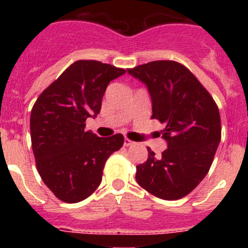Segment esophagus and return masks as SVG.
I'll list each match as a JSON object with an SVG mask.
<instances>
[{
	"instance_id": "obj_1",
	"label": "esophagus",
	"mask_w": 248,
	"mask_h": 248,
	"mask_svg": "<svg viewBox=\"0 0 248 248\" xmlns=\"http://www.w3.org/2000/svg\"><path fill=\"white\" fill-rule=\"evenodd\" d=\"M134 144V142L133 141H132V140H129V139H124V146H132V145H133Z\"/></svg>"
}]
</instances>
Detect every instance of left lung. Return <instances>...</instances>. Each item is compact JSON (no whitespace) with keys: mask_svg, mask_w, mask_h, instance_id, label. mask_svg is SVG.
I'll list each match as a JSON object with an SVG mask.
<instances>
[{"mask_svg":"<svg viewBox=\"0 0 248 248\" xmlns=\"http://www.w3.org/2000/svg\"><path fill=\"white\" fill-rule=\"evenodd\" d=\"M146 85L152 119L166 124L168 149L137 166V182L164 201L191 193L209 171L221 141V117L211 94L188 69L175 61H154L127 69Z\"/></svg>","mask_w":248,"mask_h":248,"instance_id":"1","label":"left lung"}]
</instances>
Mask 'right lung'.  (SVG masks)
I'll return each instance as SVG.
<instances>
[{"label": "right lung", "mask_w": 248, "mask_h": 248, "mask_svg": "<svg viewBox=\"0 0 248 248\" xmlns=\"http://www.w3.org/2000/svg\"><path fill=\"white\" fill-rule=\"evenodd\" d=\"M126 71L93 60L72 63L34 103L30 119L37 170L64 202H79L99 186L107 159L121 149L124 136L101 138L85 129L101 111L111 80Z\"/></svg>", "instance_id": "1"}]
</instances>
